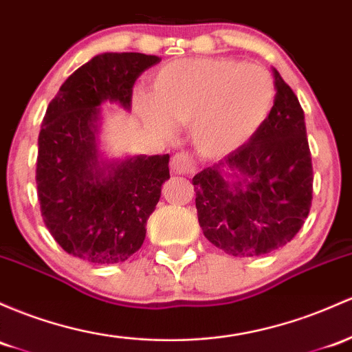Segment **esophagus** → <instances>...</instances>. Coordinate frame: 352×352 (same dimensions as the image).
<instances>
[{
	"mask_svg": "<svg viewBox=\"0 0 352 352\" xmlns=\"http://www.w3.org/2000/svg\"><path fill=\"white\" fill-rule=\"evenodd\" d=\"M170 167L175 173H182V175H188V173L195 172V162L190 157V153L179 152L172 157L170 160Z\"/></svg>",
	"mask_w": 352,
	"mask_h": 352,
	"instance_id": "1",
	"label": "esophagus"
}]
</instances>
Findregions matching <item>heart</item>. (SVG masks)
Instances as JSON below:
<instances>
[{
    "mask_svg": "<svg viewBox=\"0 0 352 352\" xmlns=\"http://www.w3.org/2000/svg\"><path fill=\"white\" fill-rule=\"evenodd\" d=\"M152 102L142 111L170 132V122L190 125L204 155H223L244 145L267 118L276 98L270 73L234 58H190L162 67L152 80Z\"/></svg>",
    "mask_w": 352,
    "mask_h": 352,
    "instance_id": "1",
    "label": "heart"
}]
</instances>
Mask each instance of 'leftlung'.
<instances>
[{
    "label": "left lung",
    "instance_id": "1",
    "mask_svg": "<svg viewBox=\"0 0 352 352\" xmlns=\"http://www.w3.org/2000/svg\"><path fill=\"white\" fill-rule=\"evenodd\" d=\"M269 117L247 144L192 179L204 235L235 257L291 242L312 204V160L304 110L277 69Z\"/></svg>",
    "mask_w": 352,
    "mask_h": 352
}]
</instances>
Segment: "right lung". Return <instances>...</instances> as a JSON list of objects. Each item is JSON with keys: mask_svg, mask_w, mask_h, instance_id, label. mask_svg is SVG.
I'll return each mask as SVG.
<instances>
[{"mask_svg": "<svg viewBox=\"0 0 352 352\" xmlns=\"http://www.w3.org/2000/svg\"><path fill=\"white\" fill-rule=\"evenodd\" d=\"M160 61L144 53H103L61 85L38 137L36 188L46 229L73 257L118 264L140 249L146 220L170 179L167 155L100 165L96 120L103 102L130 108L135 80Z\"/></svg>", "mask_w": 352, "mask_h": 352, "instance_id": "1", "label": "right lung"}]
</instances>
